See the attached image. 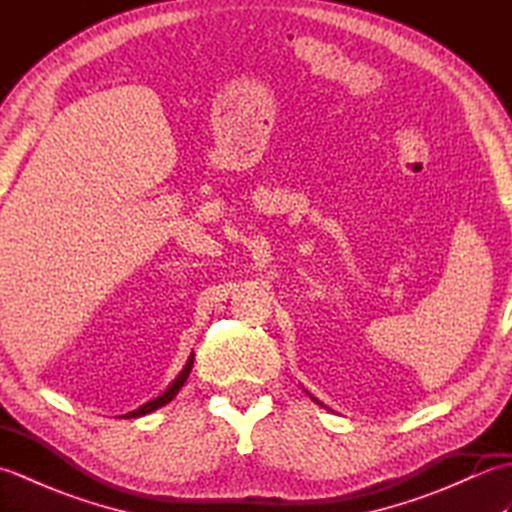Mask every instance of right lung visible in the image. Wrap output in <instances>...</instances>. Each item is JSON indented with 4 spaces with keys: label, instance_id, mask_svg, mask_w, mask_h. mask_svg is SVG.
I'll use <instances>...</instances> for the list:
<instances>
[{
    "label": "right lung",
    "instance_id": "right-lung-1",
    "mask_svg": "<svg viewBox=\"0 0 512 512\" xmlns=\"http://www.w3.org/2000/svg\"><path fill=\"white\" fill-rule=\"evenodd\" d=\"M191 367H193V354H191V358H189V361H187V365H184V369H182V372H180V376H178L176 380H173V383L169 385V389L165 391V394L158 396L156 400H149V402H145L143 407H138V409H134V411L125 413V418H138V416H145V413L156 411V409H160L162 405H167V402H171V400H173V396H176L178 391H180V387L184 385V380L189 378Z\"/></svg>",
    "mask_w": 512,
    "mask_h": 512
}]
</instances>
